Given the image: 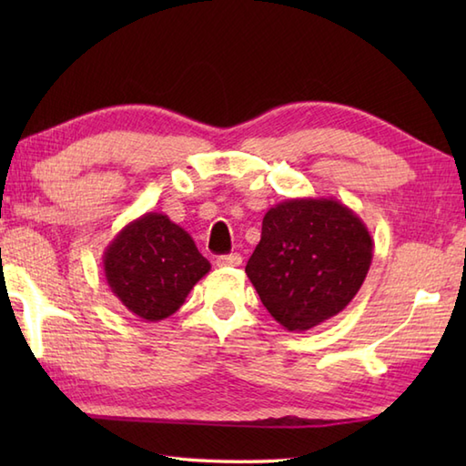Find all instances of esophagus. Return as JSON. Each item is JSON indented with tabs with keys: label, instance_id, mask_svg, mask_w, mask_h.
Returning a JSON list of instances; mask_svg holds the SVG:
<instances>
[{
	"label": "esophagus",
	"instance_id": "obj_1",
	"mask_svg": "<svg viewBox=\"0 0 466 466\" xmlns=\"http://www.w3.org/2000/svg\"><path fill=\"white\" fill-rule=\"evenodd\" d=\"M216 264L222 266V268H236V266L242 264V256L238 252H232V254H224V256H218Z\"/></svg>",
	"mask_w": 466,
	"mask_h": 466
}]
</instances>
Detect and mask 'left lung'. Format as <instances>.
<instances>
[{
	"label": "left lung",
	"mask_w": 466,
	"mask_h": 466,
	"mask_svg": "<svg viewBox=\"0 0 466 466\" xmlns=\"http://www.w3.org/2000/svg\"><path fill=\"white\" fill-rule=\"evenodd\" d=\"M372 236L334 198H290L264 214L246 274L286 330L304 332L342 312L369 274Z\"/></svg>",
	"instance_id": "1"
}]
</instances>
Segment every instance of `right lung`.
I'll return each instance as SVG.
<instances>
[{
	"label": "right lung",
	"instance_id": "obj_1",
	"mask_svg": "<svg viewBox=\"0 0 466 466\" xmlns=\"http://www.w3.org/2000/svg\"><path fill=\"white\" fill-rule=\"evenodd\" d=\"M208 272L210 262L198 252L192 236L157 212L124 226L104 252L110 290L147 322L172 316Z\"/></svg>",
	"mask_w": 466,
	"mask_h": 466
}]
</instances>
